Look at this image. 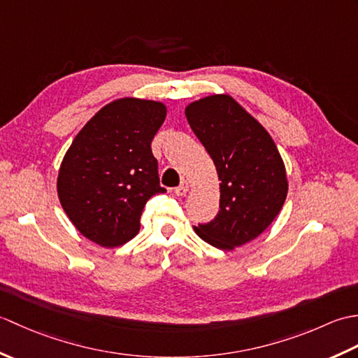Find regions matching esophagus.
I'll use <instances>...</instances> for the list:
<instances>
[{
    "mask_svg": "<svg viewBox=\"0 0 358 358\" xmlns=\"http://www.w3.org/2000/svg\"><path fill=\"white\" fill-rule=\"evenodd\" d=\"M187 191H189V185H187V181H185V180L181 181L178 187L173 189L175 195H178V196H185L187 194Z\"/></svg>",
    "mask_w": 358,
    "mask_h": 358,
    "instance_id": "34e87169",
    "label": "esophagus"
}]
</instances>
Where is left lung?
<instances>
[{
  "label": "left lung",
  "instance_id": "left-lung-1",
  "mask_svg": "<svg viewBox=\"0 0 358 358\" xmlns=\"http://www.w3.org/2000/svg\"><path fill=\"white\" fill-rule=\"evenodd\" d=\"M185 113L222 181L217 217L194 229L218 249L246 245L268 229L286 200V169L275 143L231 95L204 96Z\"/></svg>",
  "mask_w": 358,
  "mask_h": 358
}]
</instances>
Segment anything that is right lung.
<instances>
[{"mask_svg": "<svg viewBox=\"0 0 358 358\" xmlns=\"http://www.w3.org/2000/svg\"><path fill=\"white\" fill-rule=\"evenodd\" d=\"M166 112L159 101L120 98L98 110L67 149L58 199L73 226L96 245L132 240L148 200L166 192L150 149Z\"/></svg>", "mask_w": 358, "mask_h": 358, "instance_id": "1", "label": "right lung"}]
</instances>
